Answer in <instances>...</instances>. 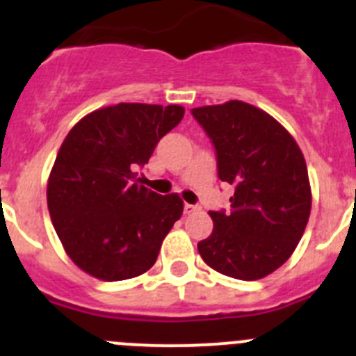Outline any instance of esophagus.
Wrapping results in <instances>:
<instances>
[{
  "mask_svg": "<svg viewBox=\"0 0 356 356\" xmlns=\"http://www.w3.org/2000/svg\"><path fill=\"white\" fill-rule=\"evenodd\" d=\"M200 210V207L197 205H188V203H185V213H193V212H197Z\"/></svg>",
  "mask_w": 356,
  "mask_h": 356,
  "instance_id": "34e87169",
  "label": "esophagus"
}]
</instances>
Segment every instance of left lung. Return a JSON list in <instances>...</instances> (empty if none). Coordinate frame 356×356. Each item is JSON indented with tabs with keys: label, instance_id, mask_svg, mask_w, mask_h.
I'll list each match as a JSON object with an SVG mask.
<instances>
[{
	"label": "left lung",
	"instance_id": "left-lung-1",
	"mask_svg": "<svg viewBox=\"0 0 356 356\" xmlns=\"http://www.w3.org/2000/svg\"><path fill=\"white\" fill-rule=\"evenodd\" d=\"M193 115L216 146L219 180L235 187L232 212H210L213 229L197 251L229 278H266L291 259L310 217L303 153L273 115L250 103L197 106Z\"/></svg>",
	"mask_w": 356,
	"mask_h": 356
}]
</instances>
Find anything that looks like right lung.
Returning a JSON list of instances; mask_svg holds the SVG:
<instances>
[{
    "label": "right lung",
    "instance_id": "1",
    "mask_svg": "<svg viewBox=\"0 0 356 356\" xmlns=\"http://www.w3.org/2000/svg\"><path fill=\"white\" fill-rule=\"evenodd\" d=\"M180 105L118 103L71 128L48 178V210L69 259L103 282L149 271L184 201L137 181L163 135L181 121Z\"/></svg>",
    "mask_w": 356,
    "mask_h": 356
}]
</instances>
